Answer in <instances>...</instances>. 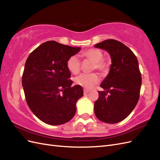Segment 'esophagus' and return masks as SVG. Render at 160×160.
<instances>
[{
  "instance_id": "obj_1",
  "label": "esophagus",
  "mask_w": 160,
  "mask_h": 160,
  "mask_svg": "<svg viewBox=\"0 0 160 160\" xmlns=\"http://www.w3.org/2000/svg\"><path fill=\"white\" fill-rule=\"evenodd\" d=\"M89 92V90L85 89L83 90V93H84V94H85H85H87V93H88Z\"/></svg>"
}]
</instances>
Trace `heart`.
<instances>
[{
	"mask_svg": "<svg viewBox=\"0 0 160 160\" xmlns=\"http://www.w3.org/2000/svg\"><path fill=\"white\" fill-rule=\"evenodd\" d=\"M83 57L89 59L94 62L93 69H96L102 72H105L109 70V62L107 60L103 59V53L99 49H91L82 53ZM81 61L79 57L72 55L69 58L67 61V67L70 72L77 74L80 71ZM75 81L76 84L86 89H92L93 87L100 82L99 76L92 72V73H82L77 76Z\"/></svg>",
	"mask_w": 160,
	"mask_h": 160,
	"instance_id": "heart-1",
	"label": "heart"
}]
</instances>
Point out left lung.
Instances as JSON below:
<instances>
[{"instance_id":"1","label":"left lung","mask_w":160,"mask_h":160,"mask_svg":"<svg viewBox=\"0 0 160 160\" xmlns=\"http://www.w3.org/2000/svg\"><path fill=\"white\" fill-rule=\"evenodd\" d=\"M96 48L107 51L111 65L108 76L100 85L94 104L96 117L107 123L122 122L132 113L139 98L142 77L136 56L122 42L108 39L98 43Z\"/></svg>"}]
</instances>
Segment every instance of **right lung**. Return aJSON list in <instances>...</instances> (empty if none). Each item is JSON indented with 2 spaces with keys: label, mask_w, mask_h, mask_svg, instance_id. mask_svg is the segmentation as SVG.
Instances as JSON below:
<instances>
[{
  "label": "right lung",
  "mask_w": 160,
  "mask_h": 160,
  "mask_svg": "<svg viewBox=\"0 0 160 160\" xmlns=\"http://www.w3.org/2000/svg\"><path fill=\"white\" fill-rule=\"evenodd\" d=\"M80 50V47L49 41L36 48L27 58L22 77L27 103L32 112L47 124H64L74 117L76 103L83 91L80 85L71 87L67 61Z\"/></svg>",
  "instance_id": "add662e5"
}]
</instances>
